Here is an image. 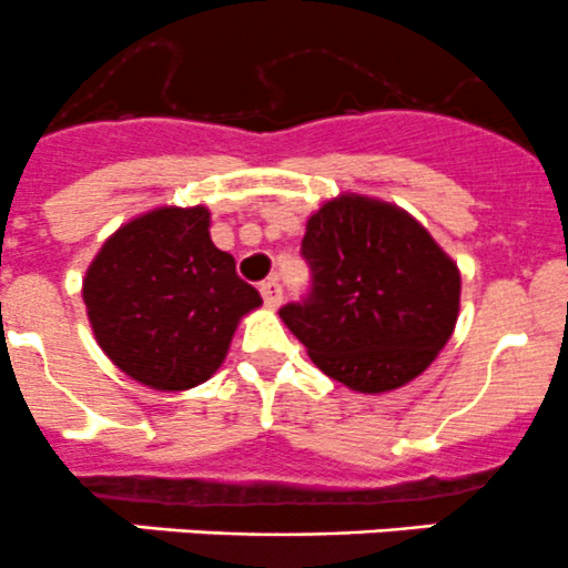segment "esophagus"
Segmentation results:
<instances>
[{"label": "esophagus", "mask_w": 568, "mask_h": 568, "mask_svg": "<svg viewBox=\"0 0 568 568\" xmlns=\"http://www.w3.org/2000/svg\"><path fill=\"white\" fill-rule=\"evenodd\" d=\"M260 292H262V297H265V303H267V306H271V308L282 306L284 290H282V284L276 282V278H267V282H262Z\"/></svg>", "instance_id": "1"}]
</instances>
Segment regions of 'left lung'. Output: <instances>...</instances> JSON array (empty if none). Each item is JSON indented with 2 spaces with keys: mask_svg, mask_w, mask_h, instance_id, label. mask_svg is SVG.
<instances>
[{
  "mask_svg": "<svg viewBox=\"0 0 568 568\" xmlns=\"http://www.w3.org/2000/svg\"><path fill=\"white\" fill-rule=\"evenodd\" d=\"M301 256L308 286L278 314L328 378L369 395L397 389L450 339L458 267L397 206L328 201L308 217Z\"/></svg>",
  "mask_w": 568,
  "mask_h": 568,
  "instance_id": "8db88e82",
  "label": "left lung"
}]
</instances>
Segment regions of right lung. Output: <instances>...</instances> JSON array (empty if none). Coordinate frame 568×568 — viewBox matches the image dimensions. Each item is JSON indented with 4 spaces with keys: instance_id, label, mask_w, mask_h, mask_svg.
I'll use <instances>...</instances> for the list:
<instances>
[{
    "instance_id": "add662e5",
    "label": "right lung",
    "mask_w": 568,
    "mask_h": 568,
    "mask_svg": "<svg viewBox=\"0 0 568 568\" xmlns=\"http://www.w3.org/2000/svg\"><path fill=\"white\" fill-rule=\"evenodd\" d=\"M82 297L115 367L168 392L204 384L240 317L262 303L210 240L204 206H162L118 229L88 267Z\"/></svg>"
}]
</instances>
